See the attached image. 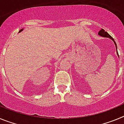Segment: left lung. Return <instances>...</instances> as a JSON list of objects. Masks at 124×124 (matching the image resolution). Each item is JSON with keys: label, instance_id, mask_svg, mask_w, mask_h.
Here are the masks:
<instances>
[{"label": "left lung", "instance_id": "obj_1", "mask_svg": "<svg viewBox=\"0 0 124 124\" xmlns=\"http://www.w3.org/2000/svg\"><path fill=\"white\" fill-rule=\"evenodd\" d=\"M98 34H99V35H100V36H101V37H107V38H110V39H112V40H113L114 42L115 45H116V48H117V45H116V42H115L114 40V38H112V37L111 36H110V35H109V34L107 32V31H105L104 30L102 29V28H101V30H100V31H99V33H98ZM117 54H118V52H117Z\"/></svg>", "mask_w": 124, "mask_h": 124}]
</instances>
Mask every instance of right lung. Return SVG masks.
Segmentation results:
<instances>
[{
    "mask_svg": "<svg viewBox=\"0 0 124 124\" xmlns=\"http://www.w3.org/2000/svg\"><path fill=\"white\" fill-rule=\"evenodd\" d=\"M22 30H23V29L20 30V31H19V32H20V31H22Z\"/></svg>",
    "mask_w": 124,
    "mask_h": 124,
    "instance_id": "1",
    "label": "right lung"
}]
</instances>
